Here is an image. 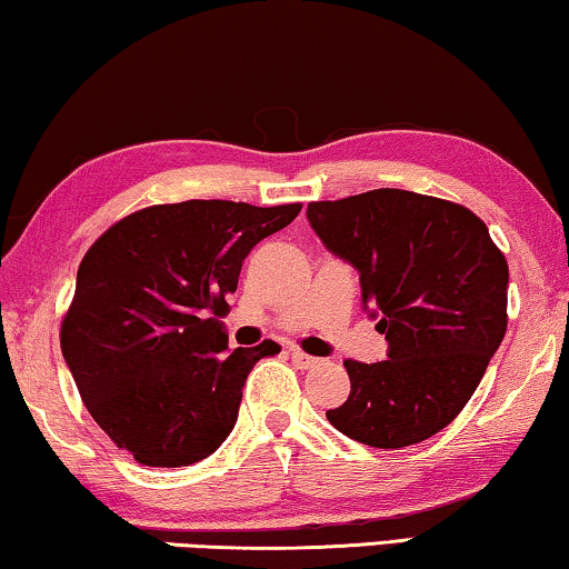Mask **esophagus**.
Listing matches in <instances>:
<instances>
[{"instance_id": "esophagus-1", "label": "esophagus", "mask_w": 569, "mask_h": 569, "mask_svg": "<svg viewBox=\"0 0 569 569\" xmlns=\"http://www.w3.org/2000/svg\"><path fill=\"white\" fill-rule=\"evenodd\" d=\"M291 360H293V366L299 368V370H311V368H317L319 366V358H313V355H307V352H301V350H291Z\"/></svg>"}]
</instances>
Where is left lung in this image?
<instances>
[{
  "mask_svg": "<svg viewBox=\"0 0 569 569\" xmlns=\"http://www.w3.org/2000/svg\"><path fill=\"white\" fill-rule=\"evenodd\" d=\"M311 230L360 273L388 360H345L350 396L327 411L355 442L398 449L442 431L506 335L508 262L480 217L401 189L311 201Z\"/></svg>",
  "mask_w": 569,
  "mask_h": 569,
  "instance_id": "1",
  "label": "left lung"
}]
</instances>
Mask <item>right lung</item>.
<instances>
[{"label":"right lung","mask_w":569,"mask_h":569,"mask_svg":"<svg viewBox=\"0 0 569 569\" xmlns=\"http://www.w3.org/2000/svg\"><path fill=\"white\" fill-rule=\"evenodd\" d=\"M301 203L191 199L120 219L76 276L61 350L91 417L148 468H186L234 429L242 386L276 342L227 350L224 296Z\"/></svg>","instance_id":"add662e5"}]
</instances>
